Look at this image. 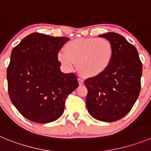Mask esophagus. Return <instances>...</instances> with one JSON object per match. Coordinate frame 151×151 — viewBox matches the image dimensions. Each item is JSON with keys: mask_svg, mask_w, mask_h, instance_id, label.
<instances>
[{"mask_svg": "<svg viewBox=\"0 0 151 151\" xmlns=\"http://www.w3.org/2000/svg\"><path fill=\"white\" fill-rule=\"evenodd\" d=\"M78 84H79V85H84V81L82 79V78H78Z\"/></svg>", "mask_w": 151, "mask_h": 151, "instance_id": "1", "label": "esophagus"}]
</instances>
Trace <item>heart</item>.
<instances>
[{
    "label": "heart",
    "mask_w": 151,
    "mask_h": 151,
    "mask_svg": "<svg viewBox=\"0 0 151 151\" xmlns=\"http://www.w3.org/2000/svg\"><path fill=\"white\" fill-rule=\"evenodd\" d=\"M113 54V44L106 38H81L68 42L65 51L57 54V59L66 69H73L77 63L80 74L95 78L110 67Z\"/></svg>",
    "instance_id": "obj_1"
}]
</instances>
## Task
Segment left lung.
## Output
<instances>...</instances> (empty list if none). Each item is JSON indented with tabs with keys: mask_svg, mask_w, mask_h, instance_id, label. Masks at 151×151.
<instances>
[{
	"mask_svg": "<svg viewBox=\"0 0 151 151\" xmlns=\"http://www.w3.org/2000/svg\"><path fill=\"white\" fill-rule=\"evenodd\" d=\"M111 41L114 54L104 74L85 81L86 106L93 118L112 122L125 116L134 106L141 91L142 63L138 50L121 35H99Z\"/></svg>",
	"mask_w": 151,
	"mask_h": 151,
	"instance_id": "8db88e82",
	"label": "left lung"
}]
</instances>
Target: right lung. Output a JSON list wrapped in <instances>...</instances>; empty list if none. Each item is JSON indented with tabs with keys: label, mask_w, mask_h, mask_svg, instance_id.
I'll return each instance as SVG.
<instances>
[{
	"label": "right lung",
	"mask_w": 151,
	"mask_h": 151,
	"mask_svg": "<svg viewBox=\"0 0 151 151\" xmlns=\"http://www.w3.org/2000/svg\"><path fill=\"white\" fill-rule=\"evenodd\" d=\"M69 40L35 32L12 50L6 71L8 93L14 106L29 120H57L63 113L67 96L78 88L76 75L62 73L57 59Z\"/></svg>",
	"instance_id": "1"
}]
</instances>
